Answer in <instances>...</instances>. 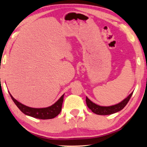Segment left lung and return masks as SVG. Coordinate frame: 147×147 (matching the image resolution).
Returning a JSON list of instances; mask_svg holds the SVG:
<instances>
[{
    "label": "left lung",
    "instance_id": "8db88e82",
    "mask_svg": "<svg viewBox=\"0 0 147 147\" xmlns=\"http://www.w3.org/2000/svg\"><path fill=\"white\" fill-rule=\"evenodd\" d=\"M132 94L133 93H131L126 98L120 102L119 104L112 106H100L97 105L90 100L87 96L86 97V103L88 107L93 113L98 115H110L121 111L125 107L127 102H129Z\"/></svg>",
    "mask_w": 147,
    "mask_h": 147
}]
</instances>
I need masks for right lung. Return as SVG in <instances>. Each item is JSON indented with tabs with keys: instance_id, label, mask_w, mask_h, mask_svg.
<instances>
[{
	"instance_id": "1",
	"label": "right lung",
	"mask_w": 147,
	"mask_h": 147,
	"mask_svg": "<svg viewBox=\"0 0 147 147\" xmlns=\"http://www.w3.org/2000/svg\"><path fill=\"white\" fill-rule=\"evenodd\" d=\"M9 93L11 96L12 100L14 101L15 104L17 105V107L20 109V111L22 112H23L24 114L29 115V116L36 119H53L61 111L62 102H63V98L61 100H59L55 104L50 106V107L36 109L28 107V106L21 104L20 102L16 100L11 95L10 92Z\"/></svg>"
}]
</instances>
